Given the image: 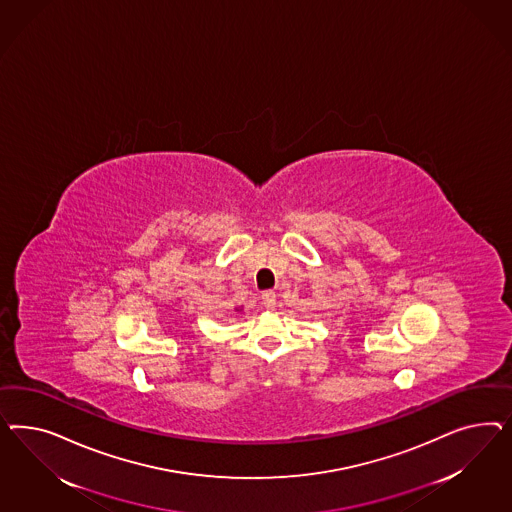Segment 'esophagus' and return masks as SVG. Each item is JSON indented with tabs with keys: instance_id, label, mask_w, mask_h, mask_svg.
Segmentation results:
<instances>
[{
	"instance_id": "esophagus-1",
	"label": "esophagus",
	"mask_w": 512,
	"mask_h": 512,
	"mask_svg": "<svg viewBox=\"0 0 512 512\" xmlns=\"http://www.w3.org/2000/svg\"><path fill=\"white\" fill-rule=\"evenodd\" d=\"M263 304L266 310H274V308H276V304H278V302H276V293L266 291L263 295Z\"/></svg>"
}]
</instances>
